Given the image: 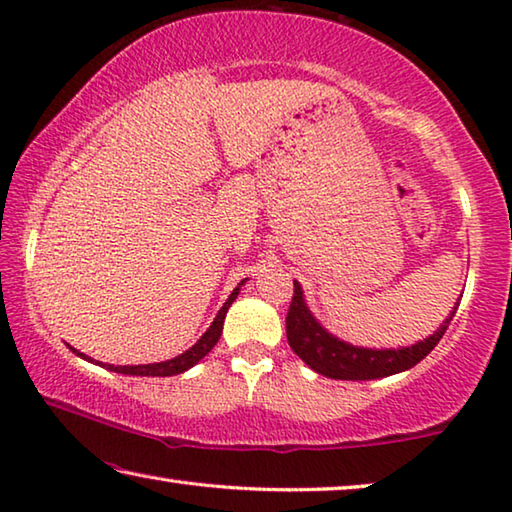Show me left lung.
<instances>
[{"label":"left lung","mask_w":512,"mask_h":512,"mask_svg":"<svg viewBox=\"0 0 512 512\" xmlns=\"http://www.w3.org/2000/svg\"><path fill=\"white\" fill-rule=\"evenodd\" d=\"M293 287H296V291H293V300L287 314L289 345L311 370L329 379L366 381L391 377L397 375V372L413 368L415 363H420L433 348H436L438 341L443 339V334L447 332V327L452 323L458 309L456 302L452 314L443 320V325H440L436 332L427 336L424 341L409 345V348H359V345L341 341L339 336L329 334L309 311L300 282L293 280Z\"/></svg>","instance_id":"8db88e82"}]
</instances>
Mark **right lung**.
Returning a JSON list of instances; mask_svg holds the SVG:
<instances>
[{"label":"right lung","instance_id":"right-lung-1","mask_svg":"<svg viewBox=\"0 0 512 512\" xmlns=\"http://www.w3.org/2000/svg\"><path fill=\"white\" fill-rule=\"evenodd\" d=\"M244 282H246V280H244ZM244 282H241V284H244ZM241 284H239V287H237L235 291L230 293L228 300L223 302V307L219 309V314H216V318L212 320L210 329H207V332L192 345V348L185 350L183 354H178V357H173V359H169V361H160V363H146V366H112V363H101V361H97V363H99V366L106 368V370L119 372V375H135V377H171V375H180V372L194 368L196 363L201 361V359L205 357V354L214 348L216 341H219V336H221V332H223L225 314H228V309H230L232 302L237 300ZM72 352L79 354V357L85 359V361H92L90 357H85V354L79 352V350L72 348Z\"/></svg>","mask_w":512,"mask_h":512}]
</instances>
